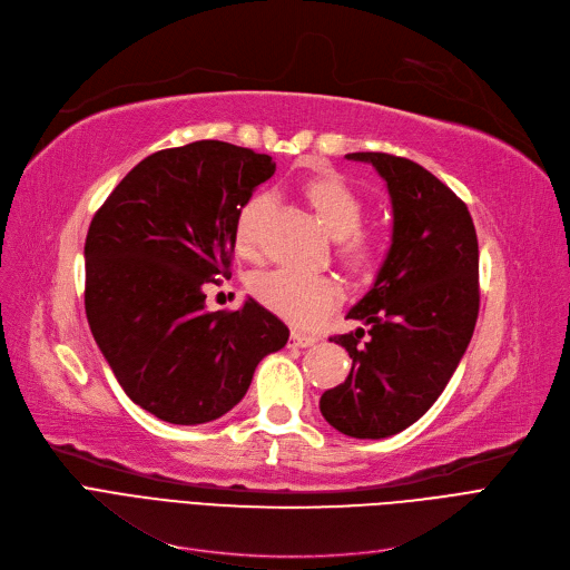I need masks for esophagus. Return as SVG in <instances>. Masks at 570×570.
I'll return each mask as SVG.
<instances>
[{"label": "esophagus", "mask_w": 570, "mask_h": 570, "mask_svg": "<svg viewBox=\"0 0 570 570\" xmlns=\"http://www.w3.org/2000/svg\"><path fill=\"white\" fill-rule=\"evenodd\" d=\"M317 343L315 336H308V333L292 331L289 333V347H313Z\"/></svg>", "instance_id": "obj_1"}]
</instances>
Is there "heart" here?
Segmentation results:
<instances>
[{"instance_id":"b5f03b06","label":"heart","mask_w":570,"mask_h":570,"mask_svg":"<svg viewBox=\"0 0 570 570\" xmlns=\"http://www.w3.org/2000/svg\"><path fill=\"white\" fill-rule=\"evenodd\" d=\"M306 197L317 212L324 229L341 239L338 255L354 274H371L380 262V244L361 229L365 207L354 188L338 175H324L306 184ZM274 197L255 193L234 223V244L239 255L257 257L262 227L272 212ZM250 289L264 308H269L294 326H315L343 301V287L326 274H304L296 269H274L250 281Z\"/></svg>"}]
</instances>
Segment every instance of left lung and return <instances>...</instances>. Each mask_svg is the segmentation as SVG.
<instances>
[{
  "instance_id": "8db88e82",
  "label": "left lung",
  "mask_w": 570,
  "mask_h": 570,
  "mask_svg": "<svg viewBox=\"0 0 570 570\" xmlns=\"http://www.w3.org/2000/svg\"><path fill=\"white\" fill-rule=\"evenodd\" d=\"M347 158L386 181L393 237L375 285L347 313L371 328L328 338L350 352L352 371L322 393L320 412L350 438L382 440L432 407L472 341L479 242L466 205L419 163L382 151Z\"/></svg>"
}]
</instances>
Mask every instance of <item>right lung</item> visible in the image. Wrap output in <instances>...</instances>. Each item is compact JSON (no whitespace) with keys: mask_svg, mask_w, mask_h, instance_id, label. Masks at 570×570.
Here are the masks:
<instances>
[{"mask_svg":"<svg viewBox=\"0 0 570 570\" xmlns=\"http://www.w3.org/2000/svg\"><path fill=\"white\" fill-rule=\"evenodd\" d=\"M276 173L272 156L199 140L163 149L117 184L85 242L91 336L132 403L175 425L209 423L246 395L289 328L257 301L207 311L229 278L234 223Z\"/></svg>","mask_w":570,"mask_h":570,"instance_id":"add662e5","label":"right lung"}]
</instances>
